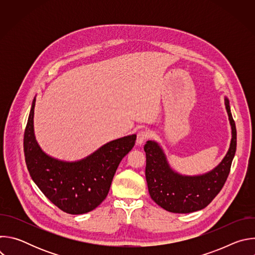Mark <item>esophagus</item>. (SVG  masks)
<instances>
[{
    "label": "esophagus",
    "mask_w": 255,
    "mask_h": 255,
    "mask_svg": "<svg viewBox=\"0 0 255 255\" xmlns=\"http://www.w3.org/2000/svg\"><path fill=\"white\" fill-rule=\"evenodd\" d=\"M149 137V133L146 131V130H140L138 133H137V140H136V143L138 145H141L143 142L146 141Z\"/></svg>",
    "instance_id": "obj_1"
}]
</instances>
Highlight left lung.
I'll return each mask as SVG.
<instances>
[{"label": "left lung", "mask_w": 255, "mask_h": 255, "mask_svg": "<svg viewBox=\"0 0 255 255\" xmlns=\"http://www.w3.org/2000/svg\"><path fill=\"white\" fill-rule=\"evenodd\" d=\"M225 107L232 130L230 147L222 161L209 172L200 175L179 174L170 167L157 142L149 140L144 145L148 192L151 199L164 210L180 214L202 210L222 190L230 172L237 141L236 126L227 98Z\"/></svg>", "instance_id": "left-lung-1"}]
</instances>
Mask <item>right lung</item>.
<instances>
[{"mask_svg": "<svg viewBox=\"0 0 255 255\" xmlns=\"http://www.w3.org/2000/svg\"><path fill=\"white\" fill-rule=\"evenodd\" d=\"M34 98L24 132V154L28 171L45 197L61 211L80 215L96 209L107 197L122 158L133 148L136 135L104 144L78 161L47 155L34 135Z\"/></svg>", "mask_w": 255, "mask_h": 255, "instance_id": "obj_1", "label": "right lung"}]
</instances>
